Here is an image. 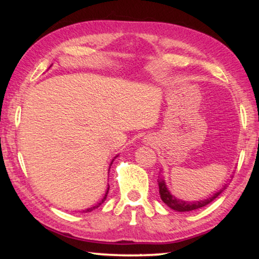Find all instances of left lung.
<instances>
[{"label": "left lung", "mask_w": 259, "mask_h": 259, "mask_svg": "<svg viewBox=\"0 0 259 259\" xmlns=\"http://www.w3.org/2000/svg\"><path fill=\"white\" fill-rule=\"evenodd\" d=\"M157 184H159V192H160L161 200L163 201V202L168 205L169 208H171L172 210H175V211H179V212L192 211V210H196V209L205 207V205L209 204L210 202H212V201L216 199L222 192H224L226 190L227 185H229V183H226L225 185H223L221 190L214 192L212 195L208 196L207 199L199 200V201H184L182 199H177L176 196L172 195L171 193H170L168 187H166V185H165V181L163 177L159 178Z\"/></svg>", "instance_id": "8db88e82"}]
</instances>
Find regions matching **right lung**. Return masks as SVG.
Segmentation results:
<instances>
[{
	"mask_svg": "<svg viewBox=\"0 0 259 259\" xmlns=\"http://www.w3.org/2000/svg\"><path fill=\"white\" fill-rule=\"evenodd\" d=\"M117 157V155L114 157V159H116ZM114 159L112 160V162H111V164H109V168H111V165H112V163H113V161H114ZM108 171H109V169H108ZM108 190H109V186L107 187V190H106V193H105V195H104V198L102 199V201H99V202L97 203V204H95L94 207H91V208H88V209H85V210H83V212H89V211H93V210H95V209H97L100 204L102 203H104V201L106 200V198H107V194H108Z\"/></svg>",
	"mask_w": 259,
	"mask_h": 259,
	"instance_id": "right-lung-1",
	"label": "right lung"
}]
</instances>
